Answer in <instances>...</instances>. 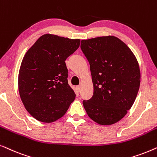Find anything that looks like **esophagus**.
I'll list each match as a JSON object with an SVG mask.
<instances>
[{"label": "esophagus", "mask_w": 157, "mask_h": 157, "mask_svg": "<svg viewBox=\"0 0 157 157\" xmlns=\"http://www.w3.org/2000/svg\"><path fill=\"white\" fill-rule=\"evenodd\" d=\"M76 88H77V90H78V91L79 92L81 91V86H76Z\"/></svg>", "instance_id": "1"}]
</instances>
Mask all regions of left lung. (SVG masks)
Segmentation results:
<instances>
[{
    "label": "left lung",
    "mask_w": 157,
    "mask_h": 157,
    "mask_svg": "<svg viewBox=\"0 0 157 157\" xmlns=\"http://www.w3.org/2000/svg\"><path fill=\"white\" fill-rule=\"evenodd\" d=\"M81 48L89 62L94 85V95L83 101V107L100 125L117 123L132 108L138 94V61L127 45L113 36L82 40Z\"/></svg>",
    "instance_id": "1"
}]
</instances>
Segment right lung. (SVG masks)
Segmentation results:
<instances>
[{
	"label": "right lung",
	"mask_w": 157,
	"mask_h": 157,
	"mask_svg": "<svg viewBox=\"0 0 157 157\" xmlns=\"http://www.w3.org/2000/svg\"><path fill=\"white\" fill-rule=\"evenodd\" d=\"M80 41L47 33L25 53L18 72V91L25 109L38 121H57L74 101L65 61Z\"/></svg>",
	"instance_id": "right-lung-1"
}]
</instances>
